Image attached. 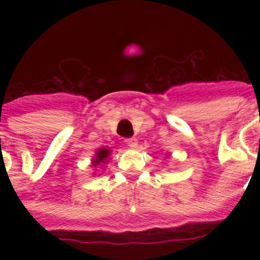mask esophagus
<instances>
[{"label":"esophagus","mask_w":260,"mask_h":260,"mask_svg":"<svg viewBox=\"0 0 260 260\" xmlns=\"http://www.w3.org/2000/svg\"><path fill=\"white\" fill-rule=\"evenodd\" d=\"M126 144H127L128 147H132V148H137L138 147V139L137 138H128V139H126Z\"/></svg>","instance_id":"esophagus-1"}]
</instances>
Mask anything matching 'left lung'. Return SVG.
<instances>
[{
  "instance_id": "8db88e82",
  "label": "left lung",
  "mask_w": 260,
  "mask_h": 260,
  "mask_svg": "<svg viewBox=\"0 0 260 260\" xmlns=\"http://www.w3.org/2000/svg\"><path fill=\"white\" fill-rule=\"evenodd\" d=\"M165 155H168V153H165Z\"/></svg>"
}]
</instances>
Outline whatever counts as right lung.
<instances>
[{
    "instance_id": "1",
    "label": "right lung",
    "mask_w": 260,
    "mask_h": 260,
    "mask_svg": "<svg viewBox=\"0 0 260 260\" xmlns=\"http://www.w3.org/2000/svg\"><path fill=\"white\" fill-rule=\"evenodd\" d=\"M110 155H112V150L110 148H107V147H102V148H99L98 151L95 152L92 157V167H99V165H105L109 162L110 160ZM95 174V173H93Z\"/></svg>"
}]
</instances>
